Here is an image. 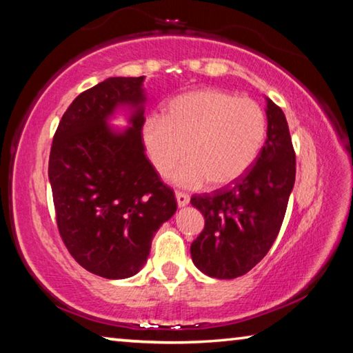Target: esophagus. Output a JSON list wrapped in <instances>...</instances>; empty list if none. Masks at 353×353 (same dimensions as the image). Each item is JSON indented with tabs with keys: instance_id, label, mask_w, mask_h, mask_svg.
I'll return each instance as SVG.
<instances>
[{
	"instance_id": "34e87169",
	"label": "esophagus",
	"mask_w": 353,
	"mask_h": 353,
	"mask_svg": "<svg viewBox=\"0 0 353 353\" xmlns=\"http://www.w3.org/2000/svg\"><path fill=\"white\" fill-rule=\"evenodd\" d=\"M176 201L179 207H185L190 202V196L187 193H182V191H176Z\"/></svg>"
}]
</instances>
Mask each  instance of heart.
<instances>
[{
  "instance_id": "heart-1",
  "label": "heart",
  "mask_w": 353,
  "mask_h": 353,
  "mask_svg": "<svg viewBox=\"0 0 353 353\" xmlns=\"http://www.w3.org/2000/svg\"><path fill=\"white\" fill-rule=\"evenodd\" d=\"M268 135L265 109L252 98L219 88L183 93L166 105L165 115L148 118L143 141L162 177L182 162L174 182L212 187L235 182L254 165Z\"/></svg>"
}]
</instances>
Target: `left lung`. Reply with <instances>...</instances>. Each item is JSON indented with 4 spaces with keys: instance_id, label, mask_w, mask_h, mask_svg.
<instances>
[{
    "instance_id": "obj_1",
    "label": "left lung",
    "mask_w": 353,
    "mask_h": 353,
    "mask_svg": "<svg viewBox=\"0 0 353 353\" xmlns=\"http://www.w3.org/2000/svg\"><path fill=\"white\" fill-rule=\"evenodd\" d=\"M268 139L254 166L229 187L196 194L205 224L191 243L198 270L214 279L244 276L276 241L296 181V154L285 113L266 98Z\"/></svg>"
}]
</instances>
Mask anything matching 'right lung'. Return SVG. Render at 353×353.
Listing matches in <instances>:
<instances>
[{"label":"right lung","instance_id":"1","mask_svg":"<svg viewBox=\"0 0 353 353\" xmlns=\"http://www.w3.org/2000/svg\"><path fill=\"white\" fill-rule=\"evenodd\" d=\"M143 81L109 77L82 92L59 123L48 163L59 234L82 268L104 279L139 272L155 232L176 213L141 140ZM133 109L131 128L113 133L106 118Z\"/></svg>","mask_w":353,"mask_h":353}]
</instances>
